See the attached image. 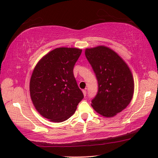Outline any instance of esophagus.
I'll return each mask as SVG.
<instances>
[{
    "mask_svg": "<svg viewBox=\"0 0 158 158\" xmlns=\"http://www.w3.org/2000/svg\"><path fill=\"white\" fill-rule=\"evenodd\" d=\"M82 92H83V94H84V96L86 95V93H87V92H86V90H83Z\"/></svg>",
    "mask_w": 158,
    "mask_h": 158,
    "instance_id": "esophagus-1",
    "label": "esophagus"
}]
</instances>
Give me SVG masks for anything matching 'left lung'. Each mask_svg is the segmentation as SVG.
Listing matches in <instances>:
<instances>
[{
	"label": "left lung",
	"instance_id": "left-lung-1",
	"mask_svg": "<svg viewBox=\"0 0 158 158\" xmlns=\"http://www.w3.org/2000/svg\"><path fill=\"white\" fill-rule=\"evenodd\" d=\"M98 82V91L91 106L99 114L113 117L130 103L135 89L127 63L110 48L98 46L85 50Z\"/></svg>",
	"mask_w": 158,
	"mask_h": 158
}]
</instances>
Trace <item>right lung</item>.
<instances>
[{
	"instance_id": "right-lung-1",
	"label": "right lung",
	"mask_w": 158,
	"mask_h": 158,
	"mask_svg": "<svg viewBox=\"0 0 158 158\" xmlns=\"http://www.w3.org/2000/svg\"><path fill=\"white\" fill-rule=\"evenodd\" d=\"M81 52L77 48H56L35 67L30 81L31 98L36 110L50 121L68 120L84 98L73 74Z\"/></svg>"
}]
</instances>
